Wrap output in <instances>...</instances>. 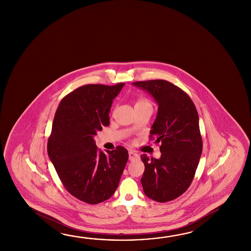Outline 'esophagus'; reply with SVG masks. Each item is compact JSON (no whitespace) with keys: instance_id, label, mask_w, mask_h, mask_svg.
<instances>
[{"instance_id":"esophagus-1","label":"esophagus","mask_w":251,"mask_h":251,"mask_svg":"<svg viewBox=\"0 0 251 251\" xmlns=\"http://www.w3.org/2000/svg\"><path fill=\"white\" fill-rule=\"evenodd\" d=\"M128 158H129V160L130 161L135 160V159L138 158V155H137L134 151L130 150V151H128Z\"/></svg>"}]
</instances>
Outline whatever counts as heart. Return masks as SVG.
I'll use <instances>...</instances> for the list:
<instances>
[{
  "instance_id": "1",
  "label": "heart",
  "mask_w": 251,
  "mask_h": 251,
  "mask_svg": "<svg viewBox=\"0 0 251 251\" xmlns=\"http://www.w3.org/2000/svg\"><path fill=\"white\" fill-rule=\"evenodd\" d=\"M141 106H151V103L149 100L145 99V98H139L136 101L135 107H141Z\"/></svg>"
}]
</instances>
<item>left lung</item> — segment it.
I'll return each instance as SVG.
<instances>
[{"instance_id": "8db88e82", "label": "left lung", "mask_w": 251, "mask_h": 251, "mask_svg": "<svg viewBox=\"0 0 251 251\" xmlns=\"http://www.w3.org/2000/svg\"><path fill=\"white\" fill-rule=\"evenodd\" d=\"M132 84L147 91L158 105L150 138L160 143L161 157L141 156L145 166L141 178L143 189L155 201H171L188 189L201 156L197 109L185 92L167 80Z\"/></svg>"}]
</instances>
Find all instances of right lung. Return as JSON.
<instances>
[{
  "mask_svg": "<svg viewBox=\"0 0 251 251\" xmlns=\"http://www.w3.org/2000/svg\"><path fill=\"white\" fill-rule=\"evenodd\" d=\"M124 83L89 84L66 95L54 116L47 151L68 193L91 205L111 197L128 154L123 146L104 153L94 139L109 125V111Z\"/></svg>",
  "mask_w": 251,
  "mask_h": 251,
  "instance_id": "right-lung-1",
  "label": "right lung"
}]
</instances>
